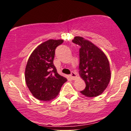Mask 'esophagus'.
Wrapping results in <instances>:
<instances>
[{"mask_svg": "<svg viewBox=\"0 0 131 131\" xmlns=\"http://www.w3.org/2000/svg\"><path fill=\"white\" fill-rule=\"evenodd\" d=\"M75 77H76V75H75V73L74 72H72L71 74L70 75V78H71L72 80H75Z\"/></svg>", "mask_w": 131, "mask_h": 131, "instance_id": "1", "label": "esophagus"}]
</instances>
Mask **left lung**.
Here are the masks:
<instances>
[{
  "mask_svg": "<svg viewBox=\"0 0 131 131\" xmlns=\"http://www.w3.org/2000/svg\"><path fill=\"white\" fill-rule=\"evenodd\" d=\"M72 42L81 47L79 72L86 84L81 93L88 97L102 94L111 78L107 58L102 50L82 37H75Z\"/></svg>",
  "mask_w": 131,
  "mask_h": 131,
  "instance_id": "1",
  "label": "left lung"
}]
</instances>
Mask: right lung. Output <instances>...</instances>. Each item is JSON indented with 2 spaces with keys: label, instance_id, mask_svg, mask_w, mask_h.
Wrapping results in <instances>:
<instances>
[{
  "label": "right lung",
  "instance_id": "obj_1",
  "mask_svg": "<svg viewBox=\"0 0 131 131\" xmlns=\"http://www.w3.org/2000/svg\"><path fill=\"white\" fill-rule=\"evenodd\" d=\"M63 40H49L38 46L31 53L25 71L27 85L33 96L50 101L58 96L67 79L60 75L53 64L55 49Z\"/></svg>",
  "mask_w": 131,
  "mask_h": 131
}]
</instances>
